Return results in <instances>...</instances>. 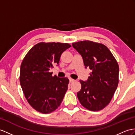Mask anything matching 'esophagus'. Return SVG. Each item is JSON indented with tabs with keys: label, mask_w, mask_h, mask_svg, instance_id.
<instances>
[{
	"label": "esophagus",
	"mask_w": 135,
	"mask_h": 135,
	"mask_svg": "<svg viewBox=\"0 0 135 135\" xmlns=\"http://www.w3.org/2000/svg\"><path fill=\"white\" fill-rule=\"evenodd\" d=\"M69 81H70V83H73V82H74L75 80H74V79H72L71 78H69Z\"/></svg>",
	"instance_id": "1"
}]
</instances>
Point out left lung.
Here are the masks:
<instances>
[{"mask_svg": "<svg viewBox=\"0 0 135 135\" xmlns=\"http://www.w3.org/2000/svg\"><path fill=\"white\" fill-rule=\"evenodd\" d=\"M72 46L83 57L85 68L91 70L87 81H80L78 100L88 110L103 109L110 103L119 84L117 62L109 49L99 43L84 41Z\"/></svg>", "mask_w": 135, "mask_h": 135, "instance_id": "8db88e82", "label": "left lung"}]
</instances>
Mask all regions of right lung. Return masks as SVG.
Masks as SVG:
<instances>
[{"label": "right lung", "mask_w": 135, "mask_h": 135, "mask_svg": "<svg viewBox=\"0 0 135 135\" xmlns=\"http://www.w3.org/2000/svg\"><path fill=\"white\" fill-rule=\"evenodd\" d=\"M71 47L66 43L40 42L32 47L21 66L20 84L28 104L39 112L50 113L60 107L68 89L66 77L52 76L62 52Z\"/></svg>", "instance_id": "obj_1"}]
</instances>
